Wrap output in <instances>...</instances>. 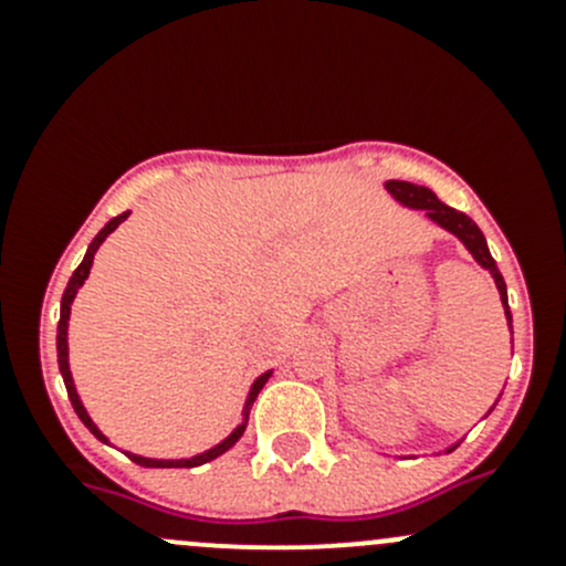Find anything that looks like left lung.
<instances>
[{"instance_id": "left-lung-1", "label": "left lung", "mask_w": 566, "mask_h": 566, "mask_svg": "<svg viewBox=\"0 0 566 566\" xmlns=\"http://www.w3.org/2000/svg\"><path fill=\"white\" fill-rule=\"evenodd\" d=\"M386 191L391 193L394 199H397L402 208H410V210H424L427 219L432 221V224H438L441 230L452 232L454 238L471 251L473 260L479 262V265L484 268V271L493 276L495 287H499V295H501V306H504V315H506V323H510L512 328V312H510V301H506V284H504V276H501L499 265H495L493 254H490L488 249V241H484L482 230H479L476 224L471 221V216L460 213V210L449 208V205H443L441 199L436 197V191H430L427 186H416V182H408V180H386ZM493 410V408H490ZM458 449V443L454 447L447 449L449 452H454Z\"/></svg>"}]
</instances>
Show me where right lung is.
Returning <instances> with one entry per match:
<instances>
[{"instance_id": "add662e5", "label": "right lung", "mask_w": 566, "mask_h": 566, "mask_svg": "<svg viewBox=\"0 0 566 566\" xmlns=\"http://www.w3.org/2000/svg\"><path fill=\"white\" fill-rule=\"evenodd\" d=\"M125 219H128V213H119V216H114V219L108 221V224L104 227V230H101L98 235L93 238V243H90V247H87V254H84L82 265H78L76 271H73L71 282H67L65 293H62V304H60V325H56V364H60V375H62V380H65L67 397H71V405H73V410H76V416H78V419L84 421V427H87V430L93 432V436L98 438L101 443H108V438L104 436V432L98 430V424H95V421L90 419L87 408H84L82 397H78V391H76V384H73V375H71V361H67V319H71V304H73V298H76V293H78V290H82V284L87 282V276H90V268H93V260H95V251L101 249V243H104L106 238L112 235V232L117 230V227L123 224ZM271 375H273V369H268V373H262L260 378H256L254 384H251V389H249V394H247V402H243V413H241L243 419H241V424H238L235 430H232L230 436L224 438V441H221V443H216V447H210L208 452H199V454H193V458H180V460H158V458H142V454H134V452H125V454H128V458L134 460L136 465H145V468H197V465H205V462H210V460L221 458V454H224V452H230V449L235 447L238 441H241V436H243V432H247V424H249V410H251V405H254L256 394L262 391V386L268 384V378H271Z\"/></svg>"}]
</instances>
